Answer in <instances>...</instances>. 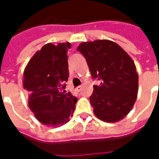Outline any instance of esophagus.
Masks as SVG:
<instances>
[{"label": "esophagus", "instance_id": "esophagus-1", "mask_svg": "<svg viewBox=\"0 0 159 159\" xmlns=\"http://www.w3.org/2000/svg\"><path fill=\"white\" fill-rule=\"evenodd\" d=\"M82 89H83V86H78L76 88V91H77V92H81Z\"/></svg>", "mask_w": 159, "mask_h": 159}]
</instances>
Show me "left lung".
Listing matches in <instances>:
<instances>
[{
    "instance_id": "8db88e82",
    "label": "left lung",
    "mask_w": 159,
    "mask_h": 159,
    "mask_svg": "<svg viewBox=\"0 0 159 159\" xmlns=\"http://www.w3.org/2000/svg\"><path fill=\"white\" fill-rule=\"evenodd\" d=\"M76 50L85 57L93 78L100 82L93 85L89 98L94 115L107 123L124 118L135 103L139 89L133 59L109 40L82 42Z\"/></svg>"
}]
</instances>
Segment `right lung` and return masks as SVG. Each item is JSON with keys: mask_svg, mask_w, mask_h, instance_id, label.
Returning a JSON list of instances; mask_svg holds the SVG:
<instances>
[{"mask_svg": "<svg viewBox=\"0 0 159 159\" xmlns=\"http://www.w3.org/2000/svg\"><path fill=\"white\" fill-rule=\"evenodd\" d=\"M70 42L48 43L32 56L23 76L30 110L40 123L59 126L72 117L77 99L66 93L69 70L67 50Z\"/></svg>", "mask_w": 159, "mask_h": 159, "instance_id": "1", "label": "right lung"}]
</instances>
